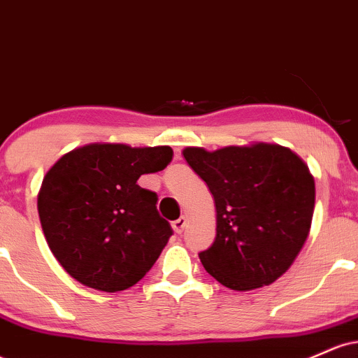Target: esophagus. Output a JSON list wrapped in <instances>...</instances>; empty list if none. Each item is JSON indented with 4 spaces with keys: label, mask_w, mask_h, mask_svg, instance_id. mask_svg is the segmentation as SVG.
Returning a JSON list of instances; mask_svg holds the SVG:
<instances>
[{
    "label": "esophagus",
    "mask_w": 358,
    "mask_h": 358,
    "mask_svg": "<svg viewBox=\"0 0 358 358\" xmlns=\"http://www.w3.org/2000/svg\"><path fill=\"white\" fill-rule=\"evenodd\" d=\"M185 225H187V219H185V217L182 215V217H180V219H176L173 222V231L176 234H182L183 229H185Z\"/></svg>",
    "instance_id": "esophagus-1"
}]
</instances>
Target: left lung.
Here are the masks:
<instances>
[{"mask_svg":"<svg viewBox=\"0 0 358 358\" xmlns=\"http://www.w3.org/2000/svg\"><path fill=\"white\" fill-rule=\"evenodd\" d=\"M183 156L215 202V241L199 254L205 271L236 291L282 276L313 219L315 180L303 159L268 143L217 151L185 148Z\"/></svg>","mask_w":358,"mask_h":358,"instance_id":"obj_1","label":"left lung"}]
</instances>
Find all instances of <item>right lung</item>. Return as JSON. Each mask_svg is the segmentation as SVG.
<instances>
[{
    "label": "right lung",
    "mask_w": 358,
    "mask_h": 358,
    "mask_svg": "<svg viewBox=\"0 0 358 358\" xmlns=\"http://www.w3.org/2000/svg\"><path fill=\"white\" fill-rule=\"evenodd\" d=\"M173 158L170 146L94 143L64 155L45 175L38 215L48 248L73 279L116 293L153 268L173 229L158 195L138 185Z\"/></svg>",
    "instance_id": "right-lung-1"
}]
</instances>
